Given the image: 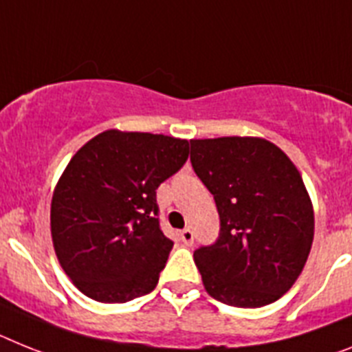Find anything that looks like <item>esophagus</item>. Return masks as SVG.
Returning a JSON list of instances; mask_svg holds the SVG:
<instances>
[{
    "label": "esophagus",
    "mask_w": 352,
    "mask_h": 352,
    "mask_svg": "<svg viewBox=\"0 0 352 352\" xmlns=\"http://www.w3.org/2000/svg\"><path fill=\"white\" fill-rule=\"evenodd\" d=\"M181 240H182V243L188 245V247H190V245H193V241H195L193 231H191V229H184V231L181 232Z\"/></svg>",
    "instance_id": "esophagus-1"
}]
</instances>
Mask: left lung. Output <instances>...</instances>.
<instances>
[{
	"instance_id": "1",
	"label": "left lung",
	"mask_w": 352,
	"mask_h": 352,
	"mask_svg": "<svg viewBox=\"0 0 352 352\" xmlns=\"http://www.w3.org/2000/svg\"><path fill=\"white\" fill-rule=\"evenodd\" d=\"M191 166L211 191L220 234L193 258L206 292L236 308H261L290 290L313 243L302 177L261 138L191 140Z\"/></svg>"
}]
</instances>
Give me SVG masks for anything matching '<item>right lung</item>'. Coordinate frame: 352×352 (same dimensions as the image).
Listing matches in <instances>:
<instances>
[{
  "label": "right lung",
  "mask_w": 352,
  "mask_h": 352,
  "mask_svg": "<svg viewBox=\"0 0 352 352\" xmlns=\"http://www.w3.org/2000/svg\"><path fill=\"white\" fill-rule=\"evenodd\" d=\"M186 140L105 131L73 155L52 199V238L73 285L98 302L155 288L173 241L162 234L155 190L184 166Z\"/></svg>",
  "instance_id": "add662e5"
}]
</instances>
